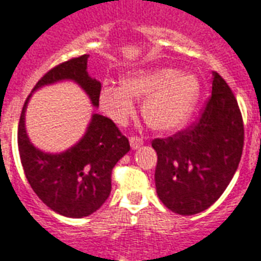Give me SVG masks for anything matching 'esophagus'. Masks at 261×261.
<instances>
[{
	"label": "esophagus",
	"instance_id": "34e87169",
	"mask_svg": "<svg viewBox=\"0 0 261 261\" xmlns=\"http://www.w3.org/2000/svg\"><path fill=\"white\" fill-rule=\"evenodd\" d=\"M142 144H144V139L141 138V137H138V135L130 137V145L133 149H138Z\"/></svg>",
	"mask_w": 261,
	"mask_h": 261
}]
</instances>
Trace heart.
<instances>
[{"mask_svg":"<svg viewBox=\"0 0 261 261\" xmlns=\"http://www.w3.org/2000/svg\"><path fill=\"white\" fill-rule=\"evenodd\" d=\"M200 83L190 73L174 68L139 71L122 81V87L104 86L99 105L117 124H124L134 113L133 98L144 99L142 113L149 126L170 131L184 124L196 107Z\"/></svg>","mask_w":261,"mask_h":261,"instance_id":"b5f03b06","label":"heart"}]
</instances>
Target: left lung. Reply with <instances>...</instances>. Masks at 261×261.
Returning <instances> with one entry per match:
<instances>
[{
	"mask_svg": "<svg viewBox=\"0 0 261 261\" xmlns=\"http://www.w3.org/2000/svg\"><path fill=\"white\" fill-rule=\"evenodd\" d=\"M212 94L196 123L152 141L156 192L175 214L196 215L223 194L244 148L242 115L223 77L212 71Z\"/></svg>",
	"mask_w": 261,
	"mask_h": 261,
	"instance_id": "left-lung-1",
	"label": "left lung"
}]
</instances>
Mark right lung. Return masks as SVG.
I'll return each mask as SVG.
<instances>
[{"instance_id":"add662e5","label":"right lung","mask_w":261,"mask_h":261,"mask_svg":"<svg viewBox=\"0 0 261 261\" xmlns=\"http://www.w3.org/2000/svg\"><path fill=\"white\" fill-rule=\"evenodd\" d=\"M89 56L69 59L47 71L33 91L50 83L71 79L99 104L101 83L89 76ZM30 98V97H29ZM25 99L17 128V145L25 178L43 204L67 218H83L98 210L109 197L112 170L130 150L127 137L109 117L94 113L86 134L75 146L60 154H49L34 148L25 134Z\"/></svg>"}]
</instances>
